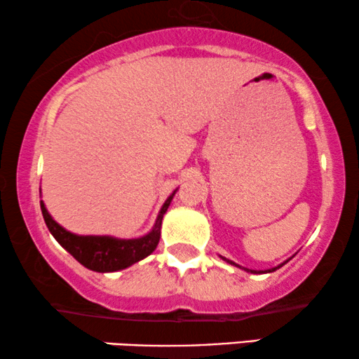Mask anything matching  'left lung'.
I'll return each mask as SVG.
<instances>
[{"instance_id":"left-lung-1","label":"left lung","mask_w":359,"mask_h":359,"mask_svg":"<svg viewBox=\"0 0 359 359\" xmlns=\"http://www.w3.org/2000/svg\"><path fill=\"white\" fill-rule=\"evenodd\" d=\"M226 260V262H229V264H232V265H236V267H241V265H237V264H234L232 262V260H229V259H226V257H222ZM288 262V260H285V262L283 264H280V265H277V267H273V269H269V271H250V269H244V267H241V269H244V271H248V272H250V273H264V272H273V271H277V269H280L282 265H285Z\"/></svg>"}]
</instances>
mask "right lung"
<instances>
[{
    "label": "right lung",
    "mask_w": 359,
    "mask_h": 359,
    "mask_svg": "<svg viewBox=\"0 0 359 359\" xmlns=\"http://www.w3.org/2000/svg\"><path fill=\"white\" fill-rule=\"evenodd\" d=\"M41 193V189H39ZM173 194L166 199L163 208L158 214L155 226L147 236L138 237V239H117L110 236H77L59 226L46 209L44 203L41 201V211L46 221V226L54 239L72 255L77 262L83 267L90 269L94 272H117L127 269L138 260L145 259L156 249L161 236V221L168 209Z\"/></svg>",
    "instance_id": "right-lung-1"
}]
</instances>
